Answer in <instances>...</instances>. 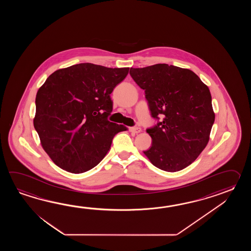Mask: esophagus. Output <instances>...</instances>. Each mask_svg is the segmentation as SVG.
Returning <instances> with one entry per match:
<instances>
[{"label":"esophagus","instance_id":"1","mask_svg":"<svg viewBox=\"0 0 251 251\" xmlns=\"http://www.w3.org/2000/svg\"><path fill=\"white\" fill-rule=\"evenodd\" d=\"M130 131L133 132V133H138L142 131V129L139 126H133V127L130 128Z\"/></svg>","mask_w":251,"mask_h":251}]
</instances>
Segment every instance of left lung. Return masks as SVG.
Segmentation results:
<instances>
[{
  "mask_svg": "<svg viewBox=\"0 0 251 251\" xmlns=\"http://www.w3.org/2000/svg\"><path fill=\"white\" fill-rule=\"evenodd\" d=\"M130 75L144 90L151 115L157 120L146 130L152 144L144 154L162 171H181L208 144L214 122L208 87L192 71L166 64L131 68Z\"/></svg>",
  "mask_w": 251,
  "mask_h": 251,
  "instance_id": "left-lung-1",
  "label": "left lung"
}]
</instances>
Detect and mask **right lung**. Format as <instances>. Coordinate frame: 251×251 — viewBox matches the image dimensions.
<instances>
[{
	"instance_id": "1",
	"label": "right lung",
	"mask_w": 251,
	"mask_h": 251,
	"mask_svg": "<svg viewBox=\"0 0 251 251\" xmlns=\"http://www.w3.org/2000/svg\"><path fill=\"white\" fill-rule=\"evenodd\" d=\"M129 68L79 64L55 71L37 93L34 127L42 147L64 171L82 173L107 154L114 136L127 128L107 120L110 98Z\"/></svg>"
}]
</instances>
